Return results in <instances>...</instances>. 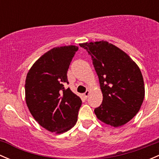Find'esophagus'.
Returning <instances> with one entry per match:
<instances>
[{
    "instance_id": "obj_1",
    "label": "esophagus",
    "mask_w": 159,
    "mask_h": 159,
    "mask_svg": "<svg viewBox=\"0 0 159 159\" xmlns=\"http://www.w3.org/2000/svg\"><path fill=\"white\" fill-rule=\"evenodd\" d=\"M89 94H90V91H86L84 93V98H87L89 97Z\"/></svg>"
}]
</instances>
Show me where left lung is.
<instances>
[{
	"mask_svg": "<svg viewBox=\"0 0 159 159\" xmlns=\"http://www.w3.org/2000/svg\"><path fill=\"white\" fill-rule=\"evenodd\" d=\"M92 59L103 94L94 109L100 121L113 127L129 122L139 112L145 97V86L139 66L126 53L107 41L83 43Z\"/></svg>",
	"mask_w": 159,
	"mask_h": 159,
	"instance_id": "obj_1",
	"label": "left lung"
}]
</instances>
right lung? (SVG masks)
Segmentation results:
<instances>
[{"label":"right lung","mask_w":159,"mask_h":159,"mask_svg":"<svg viewBox=\"0 0 159 159\" xmlns=\"http://www.w3.org/2000/svg\"><path fill=\"white\" fill-rule=\"evenodd\" d=\"M78 48H54L30 68L25 81V98L30 114L38 124L51 132L63 133L78 121L81 98L68 84L69 65Z\"/></svg>","instance_id":"right-lung-1"}]
</instances>
